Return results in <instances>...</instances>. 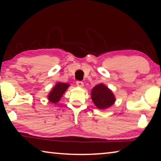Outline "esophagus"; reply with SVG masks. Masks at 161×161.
<instances>
[{
  "label": "esophagus",
  "instance_id": "esophagus-1",
  "mask_svg": "<svg viewBox=\"0 0 161 161\" xmlns=\"http://www.w3.org/2000/svg\"><path fill=\"white\" fill-rule=\"evenodd\" d=\"M76 84H77V86L80 87H82L84 86V83L81 81H76Z\"/></svg>",
  "mask_w": 161,
  "mask_h": 161
}]
</instances>
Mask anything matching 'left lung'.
<instances>
[{"instance_id":"left-lung-1","label":"left lung","mask_w":161,"mask_h":161,"mask_svg":"<svg viewBox=\"0 0 161 161\" xmlns=\"http://www.w3.org/2000/svg\"><path fill=\"white\" fill-rule=\"evenodd\" d=\"M92 99L96 107L100 109L107 108L115 102L112 92L103 84H99L92 89Z\"/></svg>"}]
</instances>
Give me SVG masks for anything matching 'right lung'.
I'll list each match as a JSON object with an SVG mask.
<instances>
[{
	"label": "right lung",
	"instance_id": "right-lung-1",
	"mask_svg": "<svg viewBox=\"0 0 161 161\" xmlns=\"http://www.w3.org/2000/svg\"><path fill=\"white\" fill-rule=\"evenodd\" d=\"M69 86V84L66 83L59 82L57 84L48 95V99L50 100V102L54 103L58 102Z\"/></svg>",
	"mask_w": 161,
	"mask_h": 161
}]
</instances>
